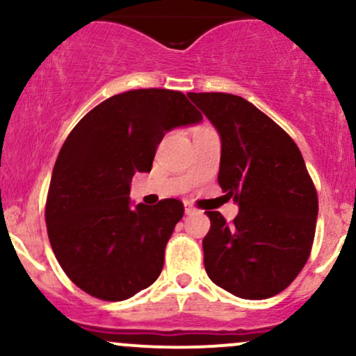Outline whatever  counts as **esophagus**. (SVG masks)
I'll list each match as a JSON object with an SVG mask.
<instances>
[{
  "label": "esophagus",
  "instance_id": "1",
  "mask_svg": "<svg viewBox=\"0 0 356 356\" xmlns=\"http://www.w3.org/2000/svg\"><path fill=\"white\" fill-rule=\"evenodd\" d=\"M184 211H186V214L189 216V214H194L195 212V207L194 206H191V204H186V206H184Z\"/></svg>",
  "mask_w": 356,
  "mask_h": 356
}]
</instances>
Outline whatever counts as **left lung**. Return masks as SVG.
<instances>
[{"mask_svg":"<svg viewBox=\"0 0 356 356\" xmlns=\"http://www.w3.org/2000/svg\"><path fill=\"white\" fill-rule=\"evenodd\" d=\"M220 137L218 181L238 204L234 222L207 211L204 268L212 283L244 300L281 293L308 261L318 197L293 138L231 93H187Z\"/></svg>","mask_w":356,"mask_h":356,"instance_id":"left-lung-1","label":"left lung"}]
</instances>
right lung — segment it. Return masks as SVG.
I'll return each mask as SVG.
<instances>
[{
	"label": "right lung",
	"mask_w": 356,
	"mask_h": 356,
	"mask_svg": "<svg viewBox=\"0 0 356 356\" xmlns=\"http://www.w3.org/2000/svg\"><path fill=\"white\" fill-rule=\"evenodd\" d=\"M199 122L201 112L184 93L142 88L102 102L67 137L44 218L60 266L85 293L124 301L161 275L184 206L177 199L134 204L130 182L136 172H150L169 130Z\"/></svg>",
	"instance_id": "obj_1"
}]
</instances>
